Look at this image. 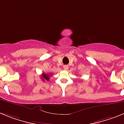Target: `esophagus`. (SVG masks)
Masks as SVG:
<instances>
[{"label":"esophagus","instance_id":"34e87169","mask_svg":"<svg viewBox=\"0 0 124 124\" xmlns=\"http://www.w3.org/2000/svg\"><path fill=\"white\" fill-rule=\"evenodd\" d=\"M63 68H64V70H68V66L67 65H64V66H63Z\"/></svg>","mask_w":124,"mask_h":124}]
</instances>
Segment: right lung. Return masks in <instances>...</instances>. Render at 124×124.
<instances>
[{
	"label": "right lung",
	"instance_id": "1",
	"mask_svg": "<svg viewBox=\"0 0 124 124\" xmlns=\"http://www.w3.org/2000/svg\"><path fill=\"white\" fill-rule=\"evenodd\" d=\"M50 74H45V73H43L42 74L43 80V81H44V80L48 81V80L50 79Z\"/></svg>",
	"mask_w": 124,
	"mask_h": 124
}]
</instances>
